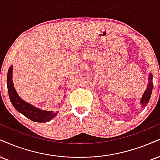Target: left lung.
Masks as SVG:
<instances>
[{
	"label": "left lung",
	"instance_id": "1",
	"mask_svg": "<svg viewBox=\"0 0 160 160\" xmlns=\"http://www.w3.org/2000/svg\"><path fill=\"white\" fill-rule=\"evenodd\" d=\"M152 80H153V74H152L151 73H150L149 75H148V83L147 88H146L145 92H144L143 95H142L141 98V101H140L142 108L146 107V105L148 104V102L150 101V98H151L152 90H153V82H152Z\"/></svg>",
	"mask_w": 160,
	"mask_h": 160
}]
</instances>
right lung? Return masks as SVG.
<instances>
[{"label": "right lung", "instance_id": "right-lung-1", "mask_svg": "<svg viewBox=\"0 0 160 160\" xmlns=\"http://www.w3.org/2000/svg\"><path fill=\"white\" fill-rule=\"evenodd\" d=\"M7 88L11 103L17 111L25 117L35 122H48L58 114L57 112L42 110L24 101L17 93L12 81V65L8 69L7 73Z\"/></svg>", "mask_w": 160, "mask_h": 160}]
</instances>
